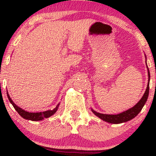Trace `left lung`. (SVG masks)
<instances>
[{"label":"left lung","instance_id":"left-lung-1","mask_svg":"<svg viewBox=\"0 0 156 156\" xmlns=\"http://www.w3.org/2000/svg\"><path fill=\"white\" fill-rule=\"evenodd\" d=\"M146 58V65H147V58ZM147 73H148V83L146 91L144 94H143L142 98H141L140 101L134 105L133 107L130 108L128 110L125 111V112L120 113L118 114H101V113L97 112L94 109H91L92 112L94 113V114L102 120L106 122L112 123V124H120V123L126 122L130 120V119H133L134 117H136L139 114V113L141 112V110L144 107V104H145L148 98V95H149V89H150V71L148 69L147 65Z\"/></svg>","mask_w":156,"mask_h":156}]
</instances>
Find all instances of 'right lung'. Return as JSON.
<instances>
[{"mask_svg": "<svg viewBox=\"0 0 156 156\" xmlns=\"http://www.w3.org/2000/svg\"><path fill=\"white\" fill-rule=\"evenodd\" d=\"M7 97H8L9 98V101H10V103H12V105H13V107L15 108V109L17 111V113H18L23 118H24V119H28V120H31V121H40V120H42V119H44V118H48L51 117L52 115H53V114L56 112V111L58 110V106H59L60 105V103H58V104L56 105V107H55V108L52 109V110H48L43 112L32 113V112H26V111L23 110V108H21L20 107L17 106V105L14 103L13 101L11 99L8 92H7Z\"/></svg>", "mask_w": 156, "mask_h": 156, "instance_id": "obj_1", "label": "right lung"}]
</instances>
